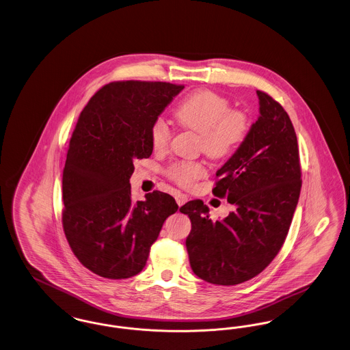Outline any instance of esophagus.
<instances>
[{"label":"esophagus","mask_w":350,"mask_h":350,"mask_svg":"<svg viewBox=\"0 0 350 350\" xmlns=\"http://www.w3.org/2000/svg\"><path fill=\"white\" fill-rule=\"evenodd\" d=\"M174 198H176V202H177L178 206H183V204H185V203L187 202V196L183 194V193H177V194L174 196Z\"/></svg>","instance_id":"34e87169"}]
</instances>
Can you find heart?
<instances>
[{"label":"heart","instance_id":"b5f03b06","mask_svg":"<svg viewBox=\"0 0 350 350\" xmlns=\"http://www.w3.org/2000/svg\"><path fill=\"white\" fill-rule=\"evenodd\" d=\"M180 126L200 135V147L213 157L223 159L237 150L250 133L248 117L231 110V103L210 90L197 92L183 100L174 111ZM172 130L163 118H156L150 126V139L156 152L167 150ZM206 167L200 161H177L167 167L170 180L181 186H190L203 177Z\"/></svg>","mask_w":350,"mask_h":350}]
</instances>
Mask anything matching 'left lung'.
<instances>
[{
	"label": "left lung",
	"instance_id": "8db88e82",
	"mask_svg": "<svg viewBox=\"0 0 350 350\" xmlns=\"http://www.w3.org/2000/svg\"><path fill=\"white\" fill-rule=\"evenodd\" d=\"M260 117L213 190L234 210L213 221L202 200L180 208L191 220L186 239L190 267L200 280L232 286L250 281L273 261L288 232L301 187L294 126L282 106L257 90Z\"/></svg>",
	"mask_w": 350,
	"mask_h": 350
}]
</instances>
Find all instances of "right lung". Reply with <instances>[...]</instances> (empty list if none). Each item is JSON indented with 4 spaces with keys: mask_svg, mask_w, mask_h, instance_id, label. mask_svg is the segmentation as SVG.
Returning a JSON list of instances; mask_svg holds the SVG:
<instances>
[{
    "mask_svg": "<svg viewBox=\"0 0 350 350\" xmlns=\"http://www.w3.org/2000/svg\"><path fill=\"white\" fill-rule=\"evenodd\" d=\"M185 86L117 81L100 88L83 107L63 170V228L83 267L109 280L136 275L150 245L178 208L167 193L133 202V161L152 154L150 130Z\"/></svg>",
    "mask_w": 350,
    "mask_h": 350,
    "instance_id": "obj_1",
    "label": "right lung"
}]
</instances>
